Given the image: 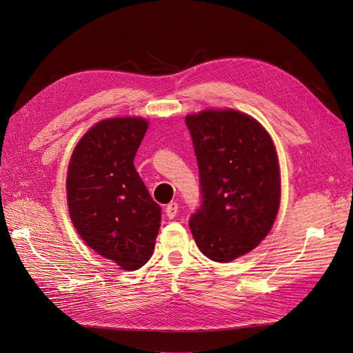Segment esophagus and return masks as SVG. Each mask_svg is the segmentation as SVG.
I'll return each mask as SVG.
<instances>
[{
  "label": "esophagus",
  "mask_w": 353,
  "mask_h": 353,
  "mask_svg": "<svg viewBox=\"0 0 353 353\" xmlns=\"http://www.w3.org/2000/svg\"><path fill=\"white\" fill-rule=\"evenodd\" d=\"M168 218H175L178 214V203H170L165 208Z\"/></svg>",
  "instance_id": "esophagus-1"
}]
</instances>
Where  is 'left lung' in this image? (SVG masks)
<instances>
[{
    "mask_svg": "<svg viewBox=\"0 0 353 353\" xmlns=\"http://www.w3.org/2000/svg\"><path fill=\"white\" fill-rule=\"evenodd\" d=\"M199 171L201 205L190 228L201 253L228 263L256 248L280 205V170L272 138L253 117L205 110L185 117Z\"/></svg>",
    "mask_w": 353,
    "mask_h": 353,
    "instance_id": "8db88e82",
    "label": "left lung"
}]
</instances>
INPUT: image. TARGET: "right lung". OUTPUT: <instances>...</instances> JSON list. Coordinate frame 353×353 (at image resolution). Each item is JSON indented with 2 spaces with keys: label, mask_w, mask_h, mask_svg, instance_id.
<instances>
[{
  "label": "right lung",
  "mask_w": 353,
  "mask_h": 353,
  "mask_svg": "<svg viewBox=\"0 0 353 353\" xmlns=\"http://www.w3.org/2000/svg\"><path fill=\"white\" fill-rule=\"evenodd\" d=\"M148 129L141 117L96 123L73 150L67 204L79 236L123 270H138L152 256L161 207L133 165Z\"/></svg>",
  "instance_id": "1"
}]
</instances>
